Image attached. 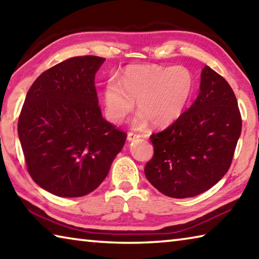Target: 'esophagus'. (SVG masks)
I'll return each mask as SVG.
<instances>
[{
  "label": "esophagus",
  "mask_w": 259,
  "mask_h": 259,
  "mask_svg": "<svg viewBox=\"0 0 259 259\" xmlns=\"http://www.w3.org/2000/svg\"><path fill=\"white\" fill-rule=\"evenodd\" d=\"M140 137H142V136H140V135L134 134V133H129V134H128V137H126V139H128V142H134V140L138 139V138H140Z\"/></svg>",
  "instance_id": "esophagus-1"
}]
</instances>
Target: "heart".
<instances>
[{"label": "heart", "instance_id": "1", "mask_svg": "<svg viewBox=\"0 0 259 259\" xmlns=\"http://www.w3.org/2000/svg\"><path fill=\"white\" fill-rule=\"evenodd\" d=\"M194 93V76L184 66H134L121 77L109 78L104 88L105 113L109 121L121 123L137 103V128L150 121L153 126H165L176 121Z\"/></svg>", "mask_w": 259, "mask_h": 259}]
</instances>
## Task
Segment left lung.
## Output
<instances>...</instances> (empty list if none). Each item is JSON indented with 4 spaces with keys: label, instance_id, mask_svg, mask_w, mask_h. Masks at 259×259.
<instances>
[{
    "label": "left lung",
    "instance_id": "8db88e82",
    "mask_svg": "<svg viewBox=\"0 0 259 259\" xmlns=\"http://www.w3.org/2000/svg\"><path fill=\"white\" fill-rule=\"evenodd\" d=\"M241 128L233 90L204 66L194 103L171 125L151 136L154 155L145 166L147 181L175 199L208 191L229 170Z\"/></svg>",
    "mask_w": 259,
    "mask_h": 259
}]
</instances>
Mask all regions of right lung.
Instances as JSON below:
<instances>
[{
	"instance_id": "add662e5",
	"label": "right lung",
	"mask_w": 259,
	"mask_h": 259,
	"mask_svg": "<svg viewBox=\"0 0 259 259\" xmlns=\"http://www.w3.org/2000/svg\"><path fill=\"white\" fill-rule=\"evenodd\" d=\"M105 58L73 57L42 73L26 95L18 136L33 181L78 198L106 178L126 135L104 119L95 87Z\"/></svg>"
}]
</instances>
